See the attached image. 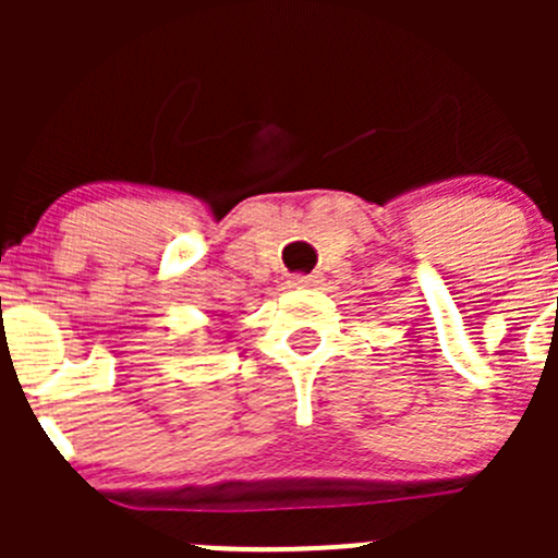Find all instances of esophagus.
Instances as JSON below:
<instances>
[{
	"instance_id": "obj_1",
	"label": "esophagus",
	"mask_w": 558,
	"mask_h": 558,
	"mask_svg": "<svg viewBox=\"0 0 558 558\" xmlns=\"http://www.w3.org/2000/svg\"><path fill=\"white\" fill-rule=\"evenodd\" d=\"M318 275H294V278L289 280L291 289H313V286H318Z\"/></svg>"
}]
</instances>
